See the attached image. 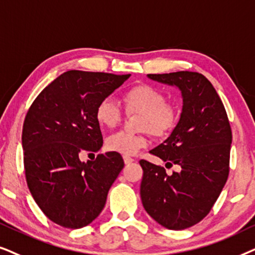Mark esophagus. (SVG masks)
Here are the masks:
<instances>
[{"instance_id": "1", "label": "esophagus", "mask_w": 255, "mask_h": 255, "mask_svg": "<svg viewBox=\"0 0 255 255\" xmlns=\"http://www.w3.org/2000/svg\"><path fill=\"white\" fill-rule=\"evenodd\" d=\"M124 161L126 164H130V163L134 162V158L129 157V156H124Z\"/></svg>"}]
</instances>
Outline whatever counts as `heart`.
Segmentation results:
<instances>
[{"label":"heart","mask_w":255,"mask_h":255,"mask_svg":"<svg viewBox=\"0 0 255 255\" xmlns=\"http://www.w3.org/2000/svg\"><path fill=\"white\" fill-rule=\"evenodd\" d=\"M124 100L128 113L141 114L138 119V129L143 131L138 134L119 131L111 135L106 140V147L110 151L125 156L135 155L149 144V131L156 137H167L178 124L177 107L168 103L163 91L150 84L134 85L126 91ZM122 117L124 112L112 98H104L97 105V121L104 127H117Z\"/></svg>","instance_id":"obj_1"}]
</instances>
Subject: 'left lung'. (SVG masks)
<instances>
[{"label": "left lung", "instance_id": "left-lung-1", "mask_svg": "<svg viewBox=\"0 0 255 255\" xmlns=\"http://www.w3.org/2000/svg\"><path fill=\"white\" fill-rule=\"evenodd\" d=\"M182 92L177 126L150 154L177 164L168 175L161 165L141 159L142 204L148 215L169 230H184L208 216L225 185L230 171L232 130L225 107L212 84L198 72L148 74Z\"/></svg>", "mask_w": 255, "mask_h": 255}]
</instances>
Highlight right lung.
Masks as SVG:
<instances>
[{"mask_svg":"<svg viewBox=\"0 0 255 255\" xmlns=\"http://www.w3.org/2000/svg\"><path fill=\"white\" fill-rule=\"evenodd\" d=\"M129 77L67 71L44 88L25 115L22 145L28 188L44 215L60 226L80 229L92 223L124 168L118 152L86 163L79 157L103 147L97 105Z\"/></svg>","mask_w":255,"mask_h":255,"instance_id":"right-lung-1","label":"right lung"}]
</instances>
